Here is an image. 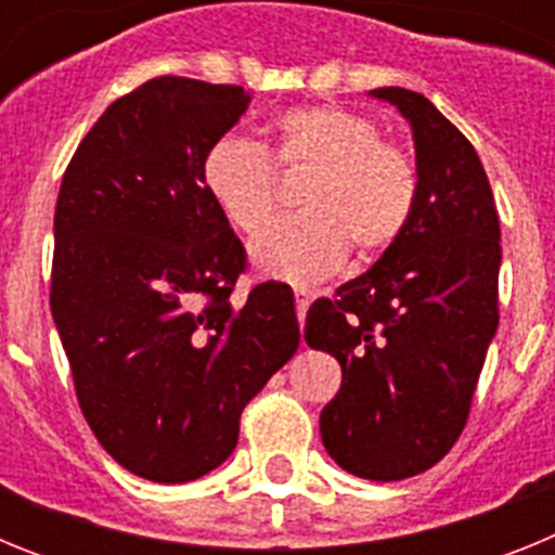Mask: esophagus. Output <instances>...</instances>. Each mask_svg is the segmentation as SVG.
<instances>
[{
	"instance_id": "1",
	"label": "esophagus",
	"mask_w": 555,
	"mask_h": 555,
	"mask_svg": "<svg viewBox=\"0 0 555 555\" xmlns=\"http://www.w3.org/2000/svg\"><path fill=\"white\" fill-rule=\"evenodd\" d=\"M294 302H297V320H306V311L308 306H311V292L308 288H294Z\"/></svg>"
}]
</instances>
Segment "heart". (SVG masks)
<instances>
[{
    "label": "heart",
    "mask_w": 555,
    "mask_h": 555,
    "mask_svg": "<svg viewBox=\"0 0 555 555\" xmlns=\"http://www.w3.org/2000/svg\"><path fill=\"white\" fill-rule=\"evenodd\" d=\"M274 165L300 189L306 214L278 222L253 244L261 272L283 281H317L341 263L384 255L405 233L420 197V171L380 127L341 105L283 111L272 125ZM267 152L242 135H222L208 146L203 180L228 222L242 233H261L283 205V183Z\"/></svg>",
    "instance_id": "heart-1"
}]
</instances>
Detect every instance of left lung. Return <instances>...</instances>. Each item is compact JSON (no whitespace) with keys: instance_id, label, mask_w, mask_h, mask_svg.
<instances>
[{"instance_id":"obj_1","label":"left lung","mask_w":555,"mask_h":555,"mask_svg":"<svg viewBox=\"0 0 555 555\" xmlns=\"http://www.w3.org/2000/svg\"><path fill=\"white\" fill-rule=\"evenodd\" d=\"M372 96L414 130L420 197L370 272L308 308L306 341L341 364L320 416L331 459L358 478L403 480L467 425L500 320V222L478 152L434 102L395 86Z\"/></svg>"}]
</instances>
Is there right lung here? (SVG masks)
<instances>
[{
  "instance_id": "right-lung-1",
  "label": "right lung",
  "mask_w": 555,
  "mask_h": 555,
  "mask_svg": "<svg viewBox=\"0 0 555 555\" xmlns=\"http://www.w3.org/2000/svg\"><path fill=\"white\" fill-rule=\"evenodd\" d=\"M249 105L242 86L155 77L88 130L55 208L49 306L77 403L139 478L185 483L238 442L244 405L300 345L294 294L247 269L203 160Z\"/></svg>"
}]
</instances>
